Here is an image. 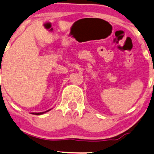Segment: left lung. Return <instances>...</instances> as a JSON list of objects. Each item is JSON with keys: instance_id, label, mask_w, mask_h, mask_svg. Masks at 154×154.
<instances>
[{"instance_id": "obj_1", "label": "left lung", "mask_w": 154, "mask_h": 154, "mask_svg": "<svg viewBox=\"0 0 154 154\" xmlns=\"http://www.w3.org/2000/svg\"><path fill=\"white\" fill-rule=\"evenodd\" d=\"M153 83H154V82H153Z\"/></svg>"}]
</instances>
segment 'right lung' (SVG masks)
<instances>
[{"instance_id":"1","label":"right lung","mask_w":154,"mask_h":154,"mask_svg":"<svg viewBox=\"0 0 154 154\" xmlns=\"http://www.w3.org/2000/svg\"><path fill=\"white\" fill-rule=\"evenodd\" d=\"M51 109H48V110L45 111V112H39V113H34V112H33V113H32V114H33V115H42V114H44V113H45V112H48V111H50V110H51Z\"/></svg>"}]
</instances>
